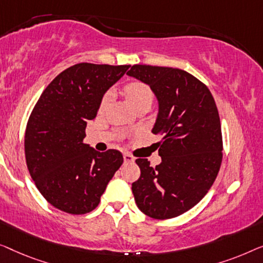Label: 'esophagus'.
Returning a JSON list of instances; mask_svg holds the SVG:
<instances>
[{
  "label": "esophagus",
  "mask_w": 263,
  "mask_h": 263,
  "mask_svg": "<svg viewBox=\"0 0 263 263\" xmlns=\"http://www.w3.org/2000/svg\"><path fill=\"white\" fill-rule=\"evenodd\" d=\"M124 161H125V163H133V162H135V157H133L131 154L125 153L124 154Z\"/></svg>",
  "instance_id": "esophagus-1"
}]
</instances>
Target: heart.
Listing matches in <instances>:
<instances>
[{"mask_svg":"<svg viewBox=\"0 0 263 263\" xmlns=\"http://www.w3.org/2000/svg\"><path fill=\"white\" fill-rule=\"evenodd\" d=\"M124 91L126 94L127 99L131 101L133 107L144 102H147L151 105V102L154 101L155 98V94L153 89H151V87L145 82H142V81H133V82L127 83L124 88ZM110 99H112V94L109 91L102 96L101 101H100V110L106 109V107L109 105Z\"/></svg>","mask_w":263,"mask_h":263,"instance_id":"obj_1","label":"heart"}]
</instances>
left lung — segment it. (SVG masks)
<instances>
[{
	"mask_svg": "<svg viewBox=\"0 0 263 263\" xmlns=\"http://www.w3.org/2000/svg\"><path fill=\"white\" fill-rule=\"evenodd\" d=\"M128 76L145 82L160 110L153 133L162 162L137 158L140 177L132 183L136 204L155 219H170L195 206L212 186L223 158L220 119L209 88L184 70L136 64Z\"/></svg>",
	"mask_w": 263,
	"mask_h": 263,
	"instance_id": "obj_1",
	"label": "left lung"
}]
</instances>
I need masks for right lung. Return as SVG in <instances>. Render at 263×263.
<instances>
[{
  "instance_id": "obj_1",
  "label": "right lung",
  "mask_w": 263,
  "mask_h": 263,
  "mask_svg": "<svg viewBox=\"0 0 263 263\" xmlns=\"http://www.w3.org/2000/svg\"><path fill=\"white\" fill-rule=\"evenodd\" d=\"M130 65L79 63L45 88L28 118L25 155L28 172L44 198L70 214L91 212L114 173L120 151L99 153L83 143L103 94Z\"/></svg>"
}]
</instances>
